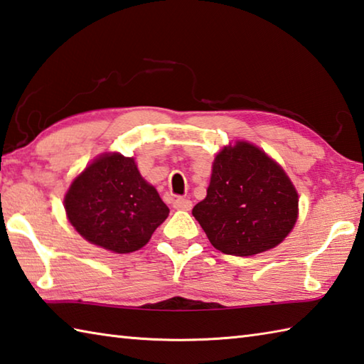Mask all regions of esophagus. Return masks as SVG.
<instances>
[{
	"mask_svg": "<svg viewBox=\"0 0 364 364\" xmlns=\"http://www.w3.org/2000/svg\"><path fill=\"white\" fill-rule=\"evenodd\" d=\"M173 208L175 210H183V211H189L192 208V202L188 200V198L183 197H176L173 200Z\"/></svg>",
	"mask_w": 364,
	"mask_h": 364,
	"instance_id": "34e87169",
	"label": "esophagus"
}]
</instances>
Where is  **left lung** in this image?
I'll return each instance as SVG.
<instances>
[{"mask_svg": "<svg viewBox=\"0 0 364 364\" xmlns=\"http://www.w3.org/2000/svg\"><path fill=\"white\" fill-rule=\"evenodd\" d=\"M192 215L218 251L247 257L277 246L294 229L298 194L272 158L237 141L218 153L206 197Z\"/></svg>", "mask_w": 364, "mask_h": 364, "instance_id": "left-lung-1", "label": "left lung"}]
</instances>
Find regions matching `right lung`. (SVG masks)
<instances>
[{
    "label": "right lung",
    "mask_w": 364,
    "mask_h": 364,
    "mask_svg": "<svg viewBox=\"0 0 364 364\" xmlns=\"http://www.w3.org/2000/svg\"><path fill=\"white\" fill-rule=\"evenodd\" d=\"M64 208L85 240L118 254L144 247L168 216L134 159L118 153L101 156L75 178Z\"/></svg>",
    "instance_id": "1"
}]
</instances>
